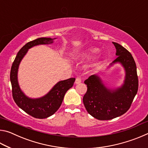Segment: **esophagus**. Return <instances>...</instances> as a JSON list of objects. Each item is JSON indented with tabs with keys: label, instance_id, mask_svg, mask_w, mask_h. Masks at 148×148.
Listing matches in <instances>:
<instances>
[{
	"label": "esophagus",
	"instance_id": "obj_1",
	"mask_svg": "<svg viewBox=\"0 0 148 148\" xmlns=\"http://www.w3.org/2000/svg\"><path fill=\"white\" fill-rule=\"evenodd\" d=\"M81 82H82V78H81V77H76V82H75V83H76V84H77L81 83Z\"/></svg>",
	"mask_w": 148,
	"mask_h": 148
}]
</instances>
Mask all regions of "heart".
Instances as JSON below:
<instances>
[{
	"label": "heart",
	"mask_w": 148,
	"mask_h": 148,
	"mask_svg": "<svg viewBox=\"0 0 148 148\" xmlns=\"http://www.w3.org/2000/svg\"><path fill=\"white\" fill-rule=\"evenodd\" d=\"M98 51H99V49H97V48H92V49L89 50L88 52H87V54H86V56H91V55H93L95 53H97V52H98Z\"/></svg>",
	"instance_id": "1"
}]
</instances>
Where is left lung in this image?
Wrapping results in <instances>:
<instances>
[{
  "label": "left lung",
  "mask_w": 148,
  "mask_h": 148,
  "mask_svg": "<svg viewBox=\"0 0 148 148\" xmlns=\"http://www.w3.org/2000/svg\"><path fill=\"white\" fill-rule=\"evenodd\" d=\"M112 43L117 56L112 63L121 62L125 68L124 84L116 90L108 89L97 75H91L84 81L87 90L83 98L84 104L87 112L99 120L112 119L126 113L138 89L136 66L132 55L120 44Z\"/></svg>",
  "instance_id": "8db88e82"
}]
</instances>
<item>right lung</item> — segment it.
<instances>
[{
    "label": "right lung",
    "instance_id": "right-lung-1",
    "mask_svg": "<svg viewBox=\"0 0 148 148\" xmlns=\"http://www.w3.org/2000/svg\"><path fill=\"white\" fill-rule=\"evenodd\" d=\"M53 40L50 38H39L27 43L17 53L12 65L10 82L13 99L20 108L35 118H46L56 113L61 106L66 92L73 86L76 79L69 78L58 82L48 93L40 99H29L20 89L17 82V71L20 62L27 50L36 45L51 44Z\"/></svg>",
    "mask_w": 148,
    "mask_h": 148
}]
</instances>
